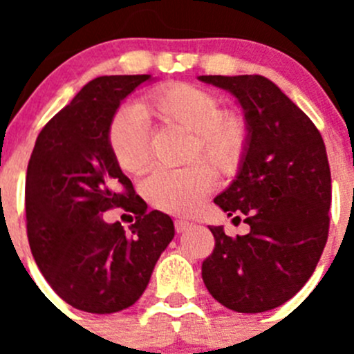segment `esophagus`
Listing matches in <instances>:
<instances>
[{"mask_svg": "<svg viewBox=\"0 0 354 354\" xmlns=\"http://www.w3.org/2000/svg\"><path fill=\"white\" fill-rule=\"evenodd\" d=\"M190 227H192V223H188V221L185 219L174 221V230H176V233H185V231H188Z\"/></svg>", "mask_w": 354, "mask_h": 354, "instance_id": "1", "label": "esophagus"}]
</instances>
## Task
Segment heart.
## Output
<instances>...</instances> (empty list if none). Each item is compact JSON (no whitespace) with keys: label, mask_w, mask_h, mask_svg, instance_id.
Segmentation results:
<instances>
[{"label":"heart","mask_w":354,"mask_h":354,"mask_svg":"<svg viewBox=\"0 0 354 354\" xmlns=\"http://www.w3.org/2000/svg\"><path fill=\"white\" fill-rule=\"evenodd\" d=\"M156 127H176L188 131L181 169H157L142 187L145 200L169 214H192L202 205L216 185V173L231 176L243 164L250 145V123L241 111L221 108L214 92L185 82L159 85L135 106L114 114L108 128V145L118 167L142 174L151 162V133L145 121ZM194 162L192 163L191 160Z\"/></svg>","instance_id":"b5f03b06"}]
</instances>
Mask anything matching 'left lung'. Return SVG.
Instances as JSON below:
<instances>
[{"mask_svg":"<svg viewBox=\"0 0 354 354\" xmlns=\"http://www.w3.org/2000/svg\"><path fill=\"white\" fill-rule=\"evenodd\" d=\"M236 95L250 123L245 160L214 202L250 226L231 238L214 234L202 263L210 295L240 313L272 310L291 299L315 270L329 236L330 167L319 128L276 84L260 75H202Z\"/></svg>","mask_w":354,"mask_h":354,"instance_id":"obj_1","label":"left lung"}]
</instances>
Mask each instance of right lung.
<instances>
[{"mask_svg": "<svg viewBox=\"0 0 354 354\" xmlns=\"http://www.w3.org/2000/svg\"><path fill=\"white\" fill-rule=\"evenodd\" d=\"M149 78L111 75L88 82L46 123L28 160L30 252L56 295L82 312L114 313L133 305L174 236L173 219L147 212L108 145L120 102ZM118 206L136 216L128 232L102 217Z\"/></svg>", "mask_w": 354, "mask_h": 354, "instance_id": "1", "label": "right lung"}]
</instances>
